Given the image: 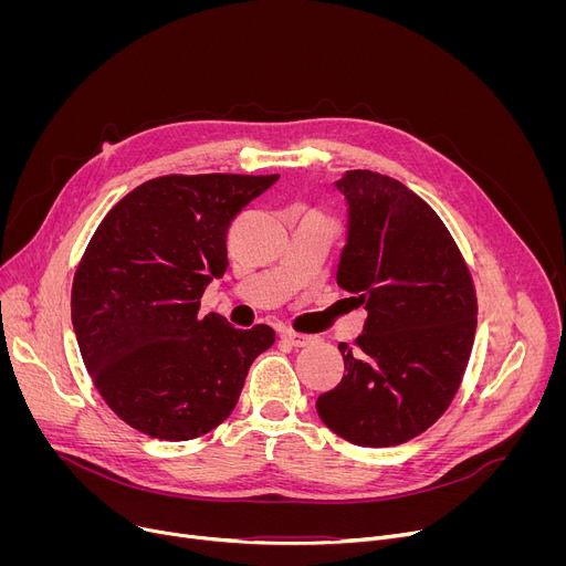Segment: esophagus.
<instances>
[{"label": "esophagus", "mask_w": 566, "mask_h": 566, "mask_svg": "<svg viewBox=\"0 0 566 566\" xmlns=\"http://www.w3.org/2000/svg\"><path fill=\"white\" fill-rule=\"evenodd\" d=\"M282 338L291 345V347H306L313 343V336H304V334H295V332H284Z\"/></svg>", "instance_id": "34e87169"}]
</instances>
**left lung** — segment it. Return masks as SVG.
Segmentation results:
<instances>
[{
    "mask_svg": "<svg viewBox=\"0 0 566 566\" xmlns=\"http://www.w3.org/2000/svg\"><path fill=\"white\" fill-rule=\"evenodd\" d=\"M334 186L347 203L336 277L367 319L356 349L338 347L347 374L315 408L349 443L398 446L426 432L454 398L476 297L448 228L410 188L369 170H349Z\"/></svg>",
    "mask_w": 566,
    "mask_h": 566,
    "instance_id": "obj_1",
    "label": "left lung"
}]
</instances>
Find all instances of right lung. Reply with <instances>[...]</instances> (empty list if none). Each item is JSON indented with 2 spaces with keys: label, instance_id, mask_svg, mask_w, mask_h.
Instances as JSON below:
<instances>
[{
  "label": "right lung",
  "instance_id": "right-lung-1",
  "mask_svg": "<svg viewBox=\"0 0 566 566\" xmlns=\"http://www.w3.org/2000/svg\"><path fill=\"white\" fill-rule=\"evenodd\" d=\"M280 175L158 177L101 221L71 289V322L107 406L134 430L188 441L234 410L253 360L275 343L269 325L234 329L201 313L228 269L234 214Z\"/></svg>",
  "mask_w": 566,
  "mask_h": 566
}]
</instances>
